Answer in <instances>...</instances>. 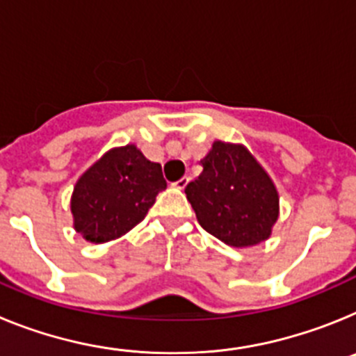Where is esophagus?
<instances>
[{
  "label": "esophagus",
  "instance_id": "34e87169",
  "mask_svg": "<svg viewBox=\"0 0 356 356\" xmlns=\"http://www.w3.org/2000/svg\"><path fill=\"white\" fill-rule=\"evenodd\" d=\"M187 184H188V178H187V176H184V178H180V180H178V181H175V184H172V185H175L176 188H180V191H184V188L187 187Z\"/></svg>",
  "mask_w": 356,
  "mask_h": 356
}]
</instances>
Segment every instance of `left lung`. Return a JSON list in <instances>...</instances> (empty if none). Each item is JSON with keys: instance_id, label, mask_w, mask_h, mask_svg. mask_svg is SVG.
Listing matches in <instances>:
<instances>
[{"instance_id": "obj_1", "label": "left lung", "mask_w": 356, "mask_h": 356, "mask_svg": "<svg viewBox=\"0 0 356 356\" xmlns=\"http://www.w3.org/2000/svg\"><path fill=\"white\" fill-rule=\"evenodd\" d=\"M203 172L185 188L197 222L228 246L267 241L280 216L278 188L244 144L213 140Z\"/></svg>"}]
</instances>
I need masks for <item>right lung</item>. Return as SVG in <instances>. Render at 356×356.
Listing matches in <instances>:
<instances>
[{
	"label": "right lung",
	"mask_w": 356,
	"mask_h": 356,
	"mask_svg": "<svg viewBox=\"0 0 356 356\" xmlns=\"http://www.w3.org/2000/svg\"><path fill=\"white\" fill-rule=\"evenodd\" d=\"M165 187L162 165L135 144L112 147L74 184L72 226L92 244L115 241L143 221Z\"/></svg>",
	"instance_id": "obj_1"
}]
</instances>
